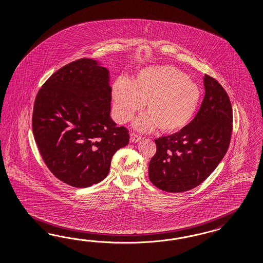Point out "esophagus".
Listing matches in <instances>:
<instances>
[{
    "instance_id": "esophagus-1",
    "label": "esophagus",
    "mask_w": 263,
    "mask_h": 263,
    "mask_svg": "<svg viewBox=\"0 0 263 263\" xmlns=\"http://www.w3.org/2000/svg\"><path fill=\"white\" fill-rule=\"evenodd\" d=\"M142 140V137L141 136L137 135L135 133H131L130 134V141L132 142V143H138V142H140Z\"/></svg>"
}]
</instances>
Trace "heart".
<instances>
[{"label":"heart","instance_id":"1","mask_svg":"<svg viewBox=\"0 0 263 263\" xmlns=\"http://www.w3.org/2000/svg\"><path fill=\"white\" fill-rule=\"evenodd\" d=\"M115 115L121 123L131 120L144 103L147 115L137 119V130L158 127L175 133L195 117L201 91L197 83L174 66H152L139 72L130 83L118 80L111 90Z\"/></svg>","mask_w":263,"mask_h":263}]
</instances>
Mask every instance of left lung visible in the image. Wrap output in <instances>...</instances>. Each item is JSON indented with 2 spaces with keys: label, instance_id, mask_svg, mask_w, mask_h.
Wrapping results in <instances>:
<instances>
[{
  "label": "left lung",
  "instance_id": "8db88e82",
  "mask_svg": "<svg viewBox=\"0 0 263 263\" xmlns=\"http://www.w3.org/2000/svg\"><path fill=\"white\" fill-rule=\"evenodd\" d=\"M203 85L205 95L194 120L179 132L155 140L148 176L163 191L180 193L199 186L228 152L232 131L230 97L209 75H204Z\"/></svg>",
  "mask_w": 263,
  "mask_h": 263
}]
</instances>
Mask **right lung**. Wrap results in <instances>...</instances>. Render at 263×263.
Returning a JSON list of instances; mask_svg holds the SVG:
<instances>
[{
    "instance_id": "obj_1",
    "label": "right lung",
    "mask_w": 263,
    "mask_h": 263,
    "mask_svg": "<svg viewBox=\"0 0 263 263\" xmlns=\"http://www.w3.org/2000/svg\"><path fill=\"white\" fill-rule=\"evenodd\" d=\"M109 70L96 60L64 65L43 84L34 100L32 133L51 173L76 188L99 183L129 132L110 117Z\"/></svg>"
}]
</instances>
